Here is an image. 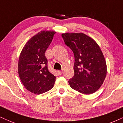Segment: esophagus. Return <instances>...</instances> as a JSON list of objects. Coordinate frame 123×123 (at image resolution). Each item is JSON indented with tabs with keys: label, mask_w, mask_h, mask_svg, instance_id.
<instances>
[{
	"label": "esophagus",
	"mask_w": 123,
	"mask_h": 123,
	"mask_svg": "<svg viewBox=\"0 0 123 123\" xmlns=\"http://www.w3.org/2000/svg\"><path fill=\"white\" fill-rule=\"evenodd\" d=\"M57 72H58L59 75H62V74H63V71H57Z\"/></svg>",
	"instance_id": "obj_1"
}]
</instances>
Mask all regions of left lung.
I'll list each match as a JSON object with an SVG mask.
<instances>
[{"instance_id": "1", "label": "left lung", "mask_w": 123, "mask_h": 123, "mask_svg": "<svg viewBox=\"0 0 123 123\" xmlns=\"http://www.w3.org/2000/svg\"><path fill=\"white\" fill-rule=\"evenodd\" d=\"M62 36L75 57L74 76L68 81L69 86L81 93H94L107 75V64L100 48L93 39L83 33H65Z\"/></svg>"}]
</instances>
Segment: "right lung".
<instances>
[{
	"label": "right lung",
	"instance_id": "1",
	"mask_svg": "<svg viewBox=\"0 0 123 123\" xmlns=\"http://www.w3.org/2000/svg\"><path fill=\"white\" fill-rule=\"evenodd\" d=\"M56 32L42 31L25 44L20 55L18 74L27 90L39 95L52 89L56 77L48 69L45 52Z\"/></svg>",
	"mask_w": 123,
	"mask_h": 123
}]
</instances>
